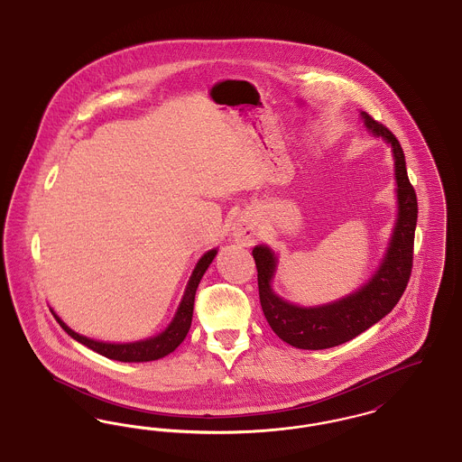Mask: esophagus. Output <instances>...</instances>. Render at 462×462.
<instances>
[{
	"instance_id": "1",
	"label": "esophagus",
	"mask_w": 462,
	"mask_h": 462,
	"mask_svg": "<svg viewBox=\"0 0 462 462\" xmlns=\"http://www.w3.org/2000/svg\"><path fill=\"white\" fill-rule=\"evenodd\" d=\"M256 236H258L256 234V225L253 221L241 220L234 230L236 241L242 242V244H253Z\"/></svg>"
}]
</instances>
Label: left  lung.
Here are the masks:
<instances>
[{
    "label": "left lung",
    "mask_w": 462,
    "mask_h": 462,
    "mask_svg": "<svg viewBox=\"0 0 462 462\" xmlns=\"http://www.w3.org/2000/svg\"><path fill=\"white\" fill-rule=\"evenodd\" d=\"M362 117L365 126L374 134L383 136L392 145L398 187L395 232L388 253L369 284L330 305L317 308L296 307L273 294L270 287V281L277 264L273 253L264 245H256L253 249V258L258 270L260 303L263 308L264 317L270 328L282 341L301 350L332 348L369 329L395 308L411 279L414 258V234L418 221L416 190L407 176L405 155L395 134L384 125L377 123L367 112H362Z\"/></svg>",
    "instance_id": "1"
}]
</instances>
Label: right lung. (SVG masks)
<instances>
[{
	"label": "right lung",
	"instance_id": "add662e5",
	"mask_svg": "<svg viewBox=\"0 0 462 462\" xmlns=\"http://www.w3.org/2000/svg\"><path fill=\"white\" fill-rule=\"evenodd\" d=\"M217 254V249L208 251L200 260L198 266L192 272V277L189 281L187 291L183 294V300L180 303V308L176 311L173 322L168 326V329L161 332L159 336L145 339V341H136V343H126V345H110V343H100L95 339H89L85 336H79L78 332L69 329L66 324L57 317V322L60 324V328L66 330L70 337H74L76 341H79L81 345L88 346L93 352L100 353L112 360H119V362H151L162 358L171 352H175V348L180 346V343L185 339L187 332L190 329L192 324V313H194V301H196V291H198L199 282L204 275V272L208 270V266L213 262Z\"/></svg>",
	"mask_w": 462,
	"mask_h": 462
}]
</instances>
